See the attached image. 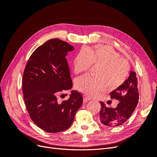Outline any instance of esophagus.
Masks as SVG:
<instances>
[{
	"label": "esophagus",
	"mask_w": 157,
	"mask_h": 157,
	"mask_svg": "<svg viewBox=\"0 0 157 157\" xmlns=\"http://www.w3.org/2000/svg\"><path fill=\"white\" fill-rule=\"evenodd\" d=\"M83 100H84V102H88V101L91 100V98L88 97L87 96H86V95H84L83 96Z\"/></svg>",
	"instance_id": "34e87169"
}]
</instances>
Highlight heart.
<instances>
[{"mask_svg":"<svg viewBox=\"0 0 157 157\" xmlns=\"http://www.w3.org/2000/svg\"><path fill=\"white\" fill-rule=\"evenodd\" d=\"M91 65L98 66L94 72L96 77L80 78L76 83L78 91L90 97L97 96L105 91L107 86L111 89L119 87L130 72L128 61L107 45L86 47L76 55L73 61L76 74L86 72Z\"/></svg>","mask_w":157,"mask_h":157,"instance_id":"1","label":"heart"}]
</instances>
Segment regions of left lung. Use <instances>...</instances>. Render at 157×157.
I'll use <instances>...</instances> for the list:
<instances>
[{"label":"left lung","mask_w":157,"mask_h":157,"mask_svg":"<svg viewBox=\"0 0 157 157\" xmlns=\"http://www.w3.org/2000/svg\"><path fill=\"white\" fill-rule=\"evenodd\" d=\"M111 99L119 101L115 108L107 107L100 101L101 109L99 113V121L108 127L121 126L129 118L134 111L139 101L136 73L130 71L128 78L121 86L110 93Z\"/></svg>","instance_id":"1"}]
</instances>
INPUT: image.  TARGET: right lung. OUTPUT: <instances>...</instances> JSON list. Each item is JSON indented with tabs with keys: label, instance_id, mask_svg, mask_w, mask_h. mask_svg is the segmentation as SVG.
Listing matches in <instances>:
<instances>
[{
	"label": "right lung",
	"instance_id": "right-lung-1",
	"mask_svg": "<svg viewBox=\"0 0 157 157\" xmlns=\"http://www.w3.org/2000/svg\"><path fill=\"white\" fill-rule=\"evenodd\" d=\"M74 46L59 39L46 41L33 52L23 76L25 106L35 124L49 133L62 132L73 124L82 105V95L72 90L67 101L57 96L73 87L66 60Z\"/></svg>",
	"mask_w": 157,
	"mask_h": 157
}]
</instances>
